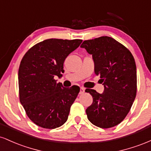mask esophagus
I'll list each match as a JSON object with an SVG mask.
<instances>
[{"mask_svg":"<svg viewBox=\"0 0 151 151\" xmlns=\"http://www.w3.org/2000/svg\"><path fill=\"white\" fill-rule=\"evenodd\" d=\"M84 92H85V89H84V87H81L80 91H79V93H80V94H83Z\"/></svg>","mask_w":151,"mask_h":151,"instance_id":"34e87169","label":"esophagus"}]
</instances>
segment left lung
<instances>
[{"instance_id": "obj_1", "label": "left lung", "mask_w": 151, "mask_h": 151, "mask_svg": "<svg viewBox=\"0 0 151 151\" xmlns=\"http://www.w3.org/2000/svg\"><path fill=\"white\" fill-rule=\"evenodd\" d=\"M81 47L92 55L94 72L104 86L102 93L86 89L93 97L86 109L91 124L102 129L118 125L129 114L136 96V66L132 54L114 38L102 36L84 40Z\"/></svg>"}]
</instances>
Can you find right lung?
<instances>
[{
    "label": "right lung",
    "instance_id": "add662e5",
    "mask_svg": "<svg viewBox=\"0 0 151 151\" xmlns=\"http://www.w3.org/2000/svg\"><path fill=\"white\" fill-rule=\"evenodd\" d=\"M81 42L47 39L35 45L22 58L18 70L20 101L29 119L38 126L56 129L68 119L79 87H64L55 77H62L65 59Z\"/></svg>",
    "mask_w": 151,
    "mask_h": 151
}]
</instances>
